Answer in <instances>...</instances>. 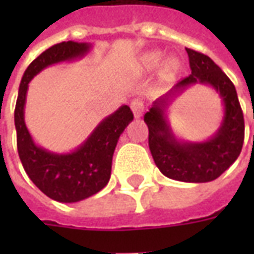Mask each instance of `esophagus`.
I'll list each match as a JSON object with an SVG mask.
<instances>
[{
  "label": "esophagus",
  "mask_w": 254,
  "mask_h": 254,
  "mask_svg": "<svg viewBox=\"0 0 254 254\" xmlns=\"http://www.w3.org/2000/svg\"><path fill=\"white\" fill-rule=\"evenodd\" d=\"M130 109H132L133 116H134V118H140V117H141V114H143V111H144L143 102H141L140 99L132 100V103H130Z\"/></svg>",
  "instance_id": "1"
}]
</instances>
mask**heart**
<instances>
[{
	"label": "heart",
	"instance_id": "1",
	"mask_svg": "<svg viewBox=\"0 0 254 254\" xmlns=\"http://www.w3.org/2000/svg\"><path fill=\"white\" fill-rule=\"evenodd\" d=\"M163 60V53L162 52H149L147 54H144L143 57V65L147 69H152V67H156L162 63ZM178 66H180V63L177 61L176 58H169L166 60L165 65H163V74L166 77H171L174 76L176 72L178 70Z\"/></svg>",
	"mask_w": 254,
	"mask_h": 254
}]
</instances>
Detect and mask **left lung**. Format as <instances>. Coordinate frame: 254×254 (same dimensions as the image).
Wrapping results in <instances>:
<instances>
[{
    "label": "left lung",
    "instance_id": "8db88e82",
    "mask_svg": "<svg viewBox=\"0 0 254 254\" xmlns=\"http://www.w3.org/2000/svg\"><path fill=\"white\" fill-rule=\"evenodd\" d=\"M191 73L154 102L144 116L148 127L149 151L163 176L182 182H209L222 176L240 156L245 122L234 84L208 56L187 49ZM215 89L224 103V120L217 133L204 142L176 137L167 118L171 102L191 85Z\"/></svg>",
    "mask_w": 254,
    "mask_h": 254
}]
</instances>
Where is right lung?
I'll return each mask as SVG.
<instances>
[{
	"instance_id": "obj_1",
	"label": "right lung",
	"mask_w": 254,
	"mask_h": 254,
	"mask_svg": "<svg viewBox=\"0 0 254 254\" xmlns=\"http://www.w3.org/2000/svg\"><path fill=\"white\" fill-rule=\"evenodd\" d=\"M92 45L63 42L35 58L25 69L14 109L17 151L27 176L47 197L60 202H77L94 196L107 185L118 138L133 121L129 106H121L95 127L88 138L67 154L42 148L32 140L24 121L28 84L38 73L54 64L84 57Z\"/></svg>"
}]
</instances>
